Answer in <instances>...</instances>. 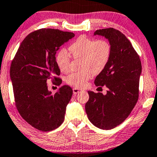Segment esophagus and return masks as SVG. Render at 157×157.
Here are the masks:
<instances>
[{"instance_id": "esophagus-1", "label": "esophagus", "mask_w": 157, "mask_h": 157, "mask_svg": "<svg viewBox=\"0 0 157 157\" xmlns=\"http://www.w3.org/2000/svg\"><path fill=\"white\" fill-rule=\"evenodd\" d=\"M73 93L74 94H78L79 92H81V90L78 89V88H73Z\"/></svg>"}]
</instances>
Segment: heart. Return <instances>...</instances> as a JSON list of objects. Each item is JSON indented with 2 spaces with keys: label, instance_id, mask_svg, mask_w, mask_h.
I'll list each match as a JSON object with an SVG mask.
<instances>
[{
  "label": "heart",
  "instance_id": "heart-1",
  "mask_svg": "<svg viewBox=\"0 0 157 157\" xmlns=\"http://www.w3.org/2000/svg\"><path fill=\"white\" fill-rule=\"evenodd\" d=\"M74 59L80 60L81 70L70 74L66 82L74 87H85L93 74L102 72L109 63L112 54V46L105 39L94 40L81 35L69 47ZM56 64L63 72H69L70 57L65 50H61L56 56Z\"/></svg>",
  "mask_w": 157,
  "mask_h": 157
}]
</instances>
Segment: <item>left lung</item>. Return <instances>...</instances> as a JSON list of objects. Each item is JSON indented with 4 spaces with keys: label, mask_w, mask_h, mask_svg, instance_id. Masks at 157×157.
I'll list each match as a JSON object with an SVG mask.
<instances>
[{
    "label": "left lung",
    "mask_w": 157,
    "mask_h": 157,
    "mask_svg": "<svg viewBox=\"0 0 157 157\" xmlns=\"http://www.w3.org/2000/svg\"><path fill=\"white\" fill-rule=\"evenodd\" d=\"M94 35L105 36L112 46L109 63L94 79L97 87L107 88V94L88 91L86 113L92 124L101 129H112L129 115L139 99L142 64L127 37L112 28L100 29Z\"/></svg>",
    "instance_id": "left-lung-1"
}]
</instances>
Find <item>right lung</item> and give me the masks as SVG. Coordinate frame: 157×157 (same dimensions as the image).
I'll return each instance as SVG.
<instances>
[{
	"label": "right lung",
	"instance_id": "add662e5",
	"mask_svg": "<svg viewBox=\"0 0 157 157\" xmlns=\"http://www.w3.org/2000/svg\"><path fill=\"white\" fill-rule=\"evenodd\" d=\"M74 36L73 33L52 28L35 30L23 40L11 62L15 107L24 120L41 132L56 129L64 122L72 88L64 85L52 94L47 82L62 83L56 54Z\"/></svg>",
	"mask_w": 157,
	"mask_h": 157
}]
</instances>
